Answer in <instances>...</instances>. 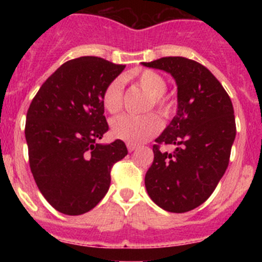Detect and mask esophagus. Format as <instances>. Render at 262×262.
<instances>
[{"label":"esophagus","instance_id":"34e87169","mask_svg":"<svg viewBox=\"0 0 262 262\" xmlns=\"http://www.w3.org/2000/svg\"><path fill=\"white\" fill-rule=\"evenodd\" d=\"M126 147H128L129 152H134V150H136L137 148H138V146H136V144H130V143L126 144Z\"/></svg>","mask_w":262,"mask_h":262}]
</instances>
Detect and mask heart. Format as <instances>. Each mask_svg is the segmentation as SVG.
<instances>
[{"instance_id":"heart-1","label":"heart","mask_w":262,"mask_h":262,"mask_svg":"<svg viewBox=\"0 0 262 262\" xmlns=\"http://www.w3.org/2000/svg\"><path fill=\"white\" fill-rule=\"evenodd\" d=\"M136 81L143 91L149 95L147 109L153 106L161 115L168 116L172 113V101L165 95L167 83L160 73L152 70H143L137 73ZM124 82L115 78L110 82L102 95L105 109L112 114L120 112L123 107ZM161 120L156 114L129 115L124 114L112 121V133L115 138L130 144H139L146 142L150 137L157 134L161 129Z\"/></svg>"}]
</instances>
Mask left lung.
Returning <instances> with one entry per match:
<instances>
[{
  "label": "left lung",
  "instance_id": "left-lung-1",
  "mask_svg": "<svg viewBox=\"0 0 262 262\" xmlns=\"http://www.w3.org/2000/svg\"><path fill=\"white\" fill-rule=\"evenodd\" d=\"M142 64L166 71L178 84V114L153 144L147 192L162 209L186 213L212 195L228 167L236 137L233 105L221 82L195 60L163 57ZM161 145L176 150L163 152Z\"/></svg>",
  "mask_w": 262,
  "mask_h": 262
}]
</instances>
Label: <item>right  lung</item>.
Wrapping results in <instances>:
<instances>
[{
  "instance_id": "1",
  "label": "right lung",
  "mask_w": 262,
  "mask_h": 262,
  "mask_svg": "<svg viewBox=\"0 0 262 262\" xmlns=\"http://www.w3.org/2000/svg\"><path fill=\"white\" fill-rule=\"evenodd\" d=\"M124 68L99 57L68 60L47 78L29 106L30 170L58 212L80 215L96 207L109 190L114 163L128 155L120 139L97 143L109 129L102 95Z\"/></svg>"
}]
</instances>
